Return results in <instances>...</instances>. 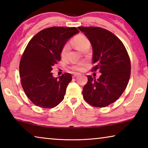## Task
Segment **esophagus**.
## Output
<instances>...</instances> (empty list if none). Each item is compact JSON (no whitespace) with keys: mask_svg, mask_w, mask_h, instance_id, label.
I'll use <instances>...</instances> for the list:
<instances>
[{"mask_svg":"<svg viewBox=\"0 0 148 148\" xmlns=\"http://www.w3.org/2000/svg\"><path fill=\"white\" fill-rule=\"evenodd\" d=\"M79 75H80L79 73H75V74H73V77H76V76H79Z\"/></svg>","mask_w":148,"mask_h":148,"instance_id":"esophagus-1","label":"esophagus"}]
</instances>
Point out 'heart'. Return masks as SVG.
Here are the masks:
<instances>
[{"instance_id":"1","label":"heart","mask_w":148,"mask_h":148,"mask_svg":"<svg viewBox=\"0 0 148 148\" xmlns=\"http://www.w3.org/2000/svg\"><path fill=\"white\" fill-rule=\"evenodd\" d=\"M72 43L76 46V48L79 50V51H82L84 47L86 46H90V42L88 39H87L86 36H84V35L79 34L77 35L76 36L74 37V38L72 40ZM70 49V44L69 43L65 44L62 47L61 51V56L62 58H64L66 57L67 53L69 51ZM86 66V63L84 62H79L78 64H76L75 65H73L71 67V69L74 71H82L84 69V67Z\"/></svg>"}]
</instances>
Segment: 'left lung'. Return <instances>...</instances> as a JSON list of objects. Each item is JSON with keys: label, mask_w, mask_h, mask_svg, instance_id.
I'll list each match as a JSON object with an SVG mask.
<instances>
[{"label": "left lung", "mask_w": 148, "mask_h": 148, "mask_svg": "<svg viewBox=\"0 0 148 148\" xmlns=\"http://www.w3.org/2000/svg\"><path fill=\"white\" fill-rule=\"evenodd\" d=\"M92 47V71L99 70L97 80L87 76L83 97L95 107H106L118 99L126 89L131 76V61L122 42L106 29L95 27H79Z\"/></svg>", "instance_id": "1"}]
</instances>
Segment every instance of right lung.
<instances>
[{"mask_svg": "<svg viewBox=\"0 0 148 148\" xmlns=\"http://www.w3.org/2000/svg\"><path fill=\"white\" fill-rule=\"evenodd\" d=\"M78 32L76 27H49L38 32L27 44L20 61L19 76L27 97L36 106L51 108L63 100L72 75L54 77L51 71L61 60L62 46Z\"/></svg>", "mask_w": 148, "mask_h": 148, "instance_id": "obj_1", "label": "right lung"}]
</instances>
